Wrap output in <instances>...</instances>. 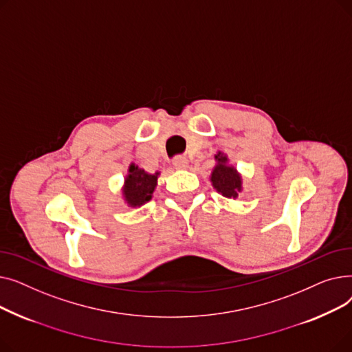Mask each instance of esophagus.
<instances>
[{
    "instance_id": "1",
    "label": "esophagus",
    "mask_w": 352,
    "mask_h": 352,
    "mask_svg": "<svg viewBox=\"0 0 352 352\" xmlns=\"http://www.w3.org/2000/svg\"><path fill=\"white\" fill-rule=\"evenodd\" d=\"M174 166L177 170H187L188 168V160L182 155L174 158Z\"/></svg>"
}]
</instances>
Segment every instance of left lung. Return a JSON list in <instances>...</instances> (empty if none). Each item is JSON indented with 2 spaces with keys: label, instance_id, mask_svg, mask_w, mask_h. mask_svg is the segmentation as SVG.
Returning <instances> with one entry per match:
<instances>
[{
  "label": "left lung",
  "instance_id": "8db88e82",
  "mask_svg": "<svg viewBox=\"0 0 352 352\" xmlns=\"http://www.w3.org/2000/svg\"><path fill=\"white\" fill-rule=\"evenodd\" d=\"M217 165L211 173L212 187L223 194L227 198H236L238 192L243 190V179L241 175L234 168L232 165H228V158L223 153L215 154Z\"/></svg>",
  "mask_w": 352,
  "mask_h": 352
}]
</instances>
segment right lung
Wrapping results in <instances>:
<instances>
[{"mask_svg":"<svg viewBox=\"0 0 352 352\" xmlns=\"http://www.w3.org/2000/svg\"><path fill=\"white\" fill-rule=\"evenodd\" d=\"M160 173L148 174L138 165L131 164L128 168V175L124 181L122 195L129 207H141L146 201L153 198V192L157 187Z\"/></svg>","mask_w":352,"mask_h":352,"instance_id":"add662e5","label":"right lung"}]
</instances>
